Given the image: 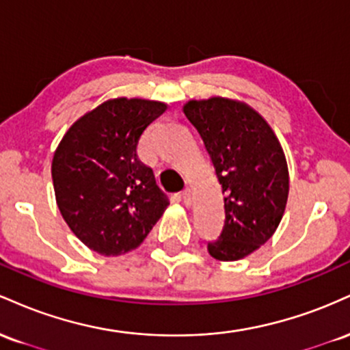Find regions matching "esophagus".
Listing matches in <instances>:
<instances>
[{
    "label": "esophagus",
    "instance_id": "esophagus-1",
    "mask_svg": "<svg viewBox=\"0 0 350 350\" xmlns=\"http://www.w3.org/2000/svg\"><path fill=\"white\" fill-rule=\"evenodd\" d=\"M180 199H183L184 206H191L192 202V194H191V189H186V191H183V194H180Z\"/></svg>",
    "mask_w": 350,
    "mask_h": 350
}]
</instances>
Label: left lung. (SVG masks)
Segmentation results:
<instances>
[{
	"instance_id": "1",
	"label": "left lung",
	"mask_w": 350,
	"mask_h": 350,
	"mask_svg": "<svg viewBox=\"0 0 350 350\" xmlns=\"http://www.w3.org/2000/svg\"><path fill=\"white\" fill-rule=\"evenodd\" d=\"M194 124L222 186V234L207 245L219 262H235L271 239L290 192L284 151L267 120L247 103L226 97L189 100Z\"/></svg>"
}]
</instances>
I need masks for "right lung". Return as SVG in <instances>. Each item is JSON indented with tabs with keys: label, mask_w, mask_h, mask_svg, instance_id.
<instances>
[{
	"label": "right lung",
	"mask_w": 350,
	"mask_h": 350,
	"mask_svg": "<svg viewBox=\"0 0 350 350\" xmlns=\"http://www.w3.org/2000/svg\"><path fill=\"white\" fill-rule=\"evenodd\" d=\"M156 100L110 98L82 115L52 158L55 202L75 237L103 256L143 243L167 207L151 167L139 161V138L166 111Z\"/></svg>",
	"instance_id": "obj_1"
}]
</instances>
